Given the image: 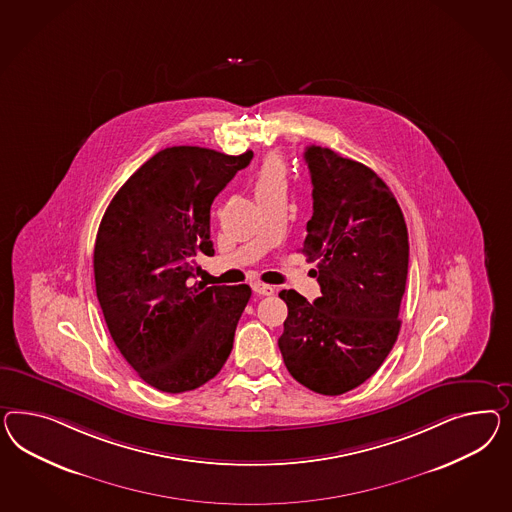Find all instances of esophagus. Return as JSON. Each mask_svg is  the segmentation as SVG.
<instances>
[{
    "instance_id": "obj_1",
    "label": "esophagus",
    "mask_w": 512,
    "mask_h": 512,
    "mask_svg": "<svg viewBox=\"0 0 512 512\" xmlns=\"http://www.w3.org/2000/svg\"><path fill=\"white\" fill-rule=\"evenodd\" d=\"M253 291L257 292V294H261V296H272L276 289L272 287V285H264V283H255L253 285Z\"/></svg>"
}]
</instances>
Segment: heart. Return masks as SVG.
I'll return each instance as SVG.
<instances>
[{
	"label": "heart",
	"mask_w": 512,
	"mask_h": 512,
	"mask_svg": "<svg viewBox=\"0 0 512 512\" xmlns=\"http://www.w3.org/2000/svg\"><path fill=\"white\" fill-rule=\"evenodd\" d=\"M276 186L285 188V166L277 154H270L264 158L263 166L255 175V190L263 192Z\"/></svg>",
	"instance_id": "heart-1"
}]
</instances>
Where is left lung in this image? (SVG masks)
I'll return each mask as SVG.
<instances>
[{
  "mask_svg": "<svg viewBox=\"0 0 512 512\" xmlns=\"http://www.w3.org/2000/svg\"><path fill=\"white\" fill-rule=\"evenodd\" d=\"M313 216L304 251L317 261L322 296L281 291L289 315L277 345L289 373L320 395H343L384 363L401 330L408 231L401 207L373 169L311 145Z\"/></svg>",
  "mask_w": 512,
  "mask_h": 512,
  "instance_id": "obj_1",
  "label": "left lung"
}]
</instances>
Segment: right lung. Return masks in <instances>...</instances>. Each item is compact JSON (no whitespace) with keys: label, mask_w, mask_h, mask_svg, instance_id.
Returning <instances> with one entry per match:
<instances>
[{"label":"right lung","mask_w":512,"mask_h":512,"mask_svg":"<svg viewBox=\"0 0 512 512\" xmlns=\"http://www.w3.org/2000/svg\"><path fill=\"white\" fill-rule=\"evenodd\" d=\"M253 152H156L111 199L95 242V283L111 339L132 369L166 393L220 373L251 289L194 283L195 255H214L210 207Z\"/></svg>","instance_id":"add662e5"}]
</instances>
